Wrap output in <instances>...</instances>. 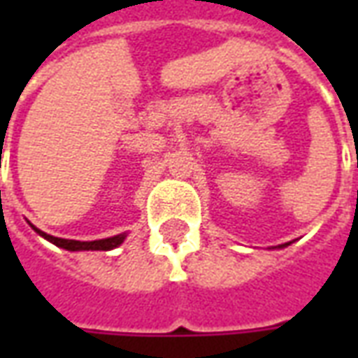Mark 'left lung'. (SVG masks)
Returning a JSON list of instances; mask_svg holds the SVG:
<instances>
[{"label": "left lung", "instance_id": "8db88e82", "mask_svg": "<svg viewBox=\"0 0 358 358\" xmlns=\"http://www.w3.org/2000/svg\"><path fill=\"white\" fill-rule=\"evenodd\" d=\"M285 245H289V243H284V245H278V248H285Z\"/></svg>", "mask_w": 358, "mask_h": 358}]
</instances>
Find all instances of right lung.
Returning a JSON list of instances; mask_svg holds the SVG:
<instances>
[{
	"instance_id": "1",
	"label": "right lung",
	"mask_w": 358,
	"mask_h": 358,
	"mask_svg": "<svg viewBox=\"0 0 358 358\" xmlns=\"http://www.w3.org/2000/svg\"><path fill=\"white\" fill-rule=\"evenodd\" d=\"M32 226V224H30ZM36 232L40 234L42 238H45L48 241H51L53 245L57 248H63L66 251H110V249L118 248L122 241H124L126 234H118V236H113V238H105V240H94V241H76V240H63V238H55V236H50V234L38 230L36 226H32Z\"/></svg>"
}]
</instances>
